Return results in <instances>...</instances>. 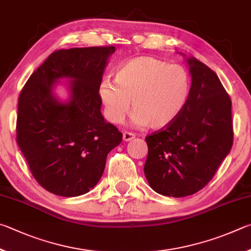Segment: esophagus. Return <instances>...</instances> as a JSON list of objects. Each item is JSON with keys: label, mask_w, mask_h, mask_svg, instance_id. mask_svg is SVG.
I'll list each match as a JSON object with an SVG mask.
<instances>
[{"label": "esophagus", "mask_w": 251, "mask_h": 251, "mask_svg": "<svg viewBox=\"0 0 251 251\" xmlns=\"http://www.w3.org/2000/svg\"><path fill=\"white\" fill-rule=\"evenodd\" d=\"M135 138V134L132 132H123V141L129 142Z\"/></svg>", "instance_id": "34e87169"}]
</instances>
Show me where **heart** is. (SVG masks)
I'll list each match as a JSON object with an SVG mask.
<instances>
[{
	"label": "heart",
	"instance_id": "obj_1",
	"mask_svg": "<svg viewBox=\"0 0 251 251\" xmlns=\"http://www.w3.org/2000/svg\"><path fill=\"white\" fill-rule=\"evenodd\" d=\"M113 82L99 85V98L110 122L121 123L130 110L134 126L164 129L181 116L191 91V77L179 65L151 56L135 57L116 72Z\"/></svg>",
	"mask_w": 251,
	"mask_h": 251
}]
</instances>
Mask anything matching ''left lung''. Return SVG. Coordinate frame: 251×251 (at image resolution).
<instances>
[{
	"label": "left lung",
	"instance_id": "left-lung-1",
	"mask_svg": "<svg viewBox=\"0 0 251 251\" xmlns=\"http://www.w3.org/2000/svg\"><path fill=\"white\" fill-rule=\"evenodd\" d=\"M192 77L186 107L176 120L148 135L144 174L153 191L184 197L201 190L232 147L231 100L212 69L183 52Z\"/></svg>",
	"mask_w": 251,
	"mask_h": 251
}]
</instances>
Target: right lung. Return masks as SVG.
<instances>
[{"instance_id": "right-lung-1", "label": "right lung", "mask_w": 251, "mask_h": 251, "mask_svg": "<svg viewBox=\"0 0 251 251\" xmlns=\"http://www.w3.org/2000/svg\"><path fill=\"white\" fill-rule=\"evenodd\" d=\"M116 47L54 51L30 75L19 98L16 141L30 172L52 194L75 197L99 182L122 133L101 113L99 85ZM68 80L66 100L55 95Z\"/></svg>"}]
</instances>
